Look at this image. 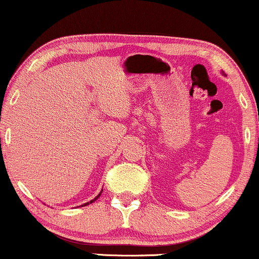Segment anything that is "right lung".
I'll return each mask as SVG.
<instances>
[{
    "label": "right lung",
    "mask_w": 259,
    "mask_h": 259,
    "mask_svg": "<svg viewBox=\"0 0 259 259\" xmlns=\"http://www.w3.org/2000/svg\"><path fill=\"white\" fill-rule=\"evenodd\" d=\"M101 194H102V191H101V192H100V194H99V195H97V196H96V197H95V198H94V200H92V201H90V202H86V203H85V204H82V206H88V204H90V203H92V202H95V201H96V200H97V198H99V197H100V195H101Z\"/></svg>",
    "instance_id": "add662e5"
}]
</instances>
